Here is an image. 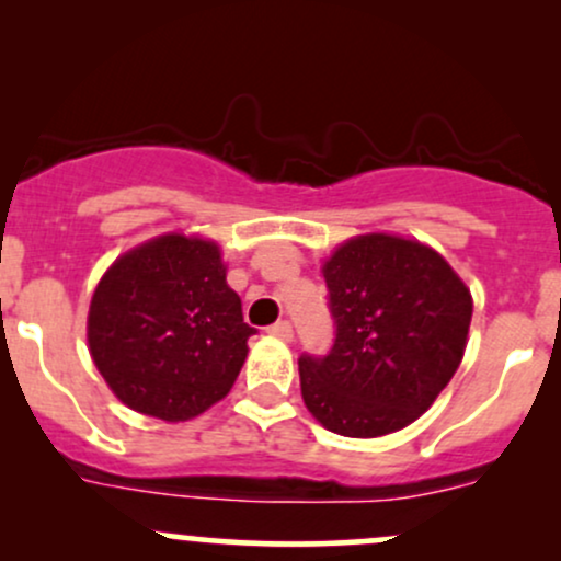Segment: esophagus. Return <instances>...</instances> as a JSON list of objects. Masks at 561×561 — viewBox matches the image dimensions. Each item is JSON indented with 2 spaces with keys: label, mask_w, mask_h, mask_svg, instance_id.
Returning a JSON list of instances; mask_svg holds the SVG:
<instances>
[{
  "label": "esophagus",
  "mask_w": 561,
  "mask_h": 561,
  "mask_svg": "<svg viewBox=\"0 0 561 561\" xmlns=\"http://www.w3.org/2000/svg\"><path fill=\"white\" fill-rule=\"evenodd\" d=\"M266 332H268V334H274V337H279V340H293V324H289L287 319L276 321V324L268 327Z\"/></svg>",
  "instance_id": "esophagus-1"
}]
</instances>
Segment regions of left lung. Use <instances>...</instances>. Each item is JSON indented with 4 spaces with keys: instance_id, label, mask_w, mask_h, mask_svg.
<instances>
[{
    "instance_id": "left-lung-1",
    "label": "left lung",
    "mask_w": 561,
    "mask_h": 561,
    "mask_svg": "<svg viewBox=\"0 0 561 561\" xmlns=\"http://www.w3.org/2000/svg\"><path fill=\"white\" fill-rule=\"evenodd\" d=\"M321 274L334 343L327 356L298 358L302 401L345 437L403 430L459 369L472 295L440 253L396 234L353 237Z\"/></svg>"
}]
</instances>
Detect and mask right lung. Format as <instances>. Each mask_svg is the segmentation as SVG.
<instances>
[{
	"label": "right lung",
	"instance_id": "add662e5",
	"mask_svg": "<svg viewBox=\"0 0 561 561\" xmlns=\"http://www.w3.org/2000/svg\"><path fill=\"white\" fill-rule=\"evenodd\" d=\"M242 300L216 242L163 234L107 268L89 306L94 366L128 409L184 422L221 401L248 356Z\"/></svg>",
	"mask_w": 561,
	"mask_h": 561
}]
</instances>
